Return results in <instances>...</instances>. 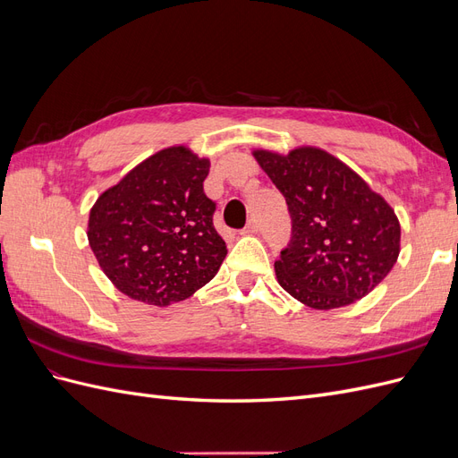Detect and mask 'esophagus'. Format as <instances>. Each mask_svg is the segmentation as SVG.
<instances>
[{
	"mask_svg": "<svg viewBox=\"0 0 458 458\" xmlns=\"http://www.w3.org/2000/svg\"><path fill=\"white\" fill-rule=\"evenodd\" d=\"M258 229H259V227H258V221H256V219H250L241 233H242V234H254V233H258Z\"/></svg>",
	"mask_w": 458,
	"mask_h": 458,
	"instance_id": "1",
	"label": "esophagus"
}]
</instances>
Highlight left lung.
<instances>
[{
	"label": "left lung",
	"instance_id": "1",
	"mask_svg": "<svg viewBox=\"0 0 458 458\" xmlns=\"http://www.w3.org/2000/svg\"><path fill=\"white\" fill-rule=\"evenodd\" d=\"M254 157L293 217V237L275 261L279 284L313 310L367 296L399 256L401 227L390 204L321 148L284 157L254 150Z\"/></svg>",
	"mask_w": 458,
	"mask_h": 458
}]
</instances>
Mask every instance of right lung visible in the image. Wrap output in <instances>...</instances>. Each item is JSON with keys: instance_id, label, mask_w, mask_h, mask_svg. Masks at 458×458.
<instances>
[{"instance_id": "right-lung-1", "label": "right lung", "mask_w": 458, "mask_h": 458, "mask_svg": "<svg viewBox=\"0 0 458 458\" xmlns=\"http://www.w3.org/2000/svg\"><path fill=\"white\" fill-rule=\"evenodd\" d=\"M210 162L185 147L148 157L97 199L88 239L122 294L170 306L210 283L227 256L204 195Z\"/></svg>"}]
</instances>
